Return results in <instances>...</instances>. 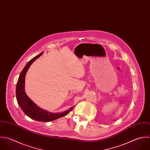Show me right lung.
Here are the masks:
<instances>
[{
	"mask_svg": "<svg viewBox=\"0 0 150 150\" xmlns=\"http://www.w3.org/2000/svg\"><path fill=\"white\" fill-rule=\"evenodd\" d=\"M42 54V52L30 60L21 72L16 86V98L19 106L24 113L28 117L40 122H50L66 116L73 110V107L70 108L69 110L62 113H50L38 107L25 94L24 84L26 73L34 61L41 56Z\"/></svg>",
	"mask_w": 150,
	"mask_h": 150,
	"instance_id": "right-lung-1",
	"label": "right lung"
}]
</instances>
